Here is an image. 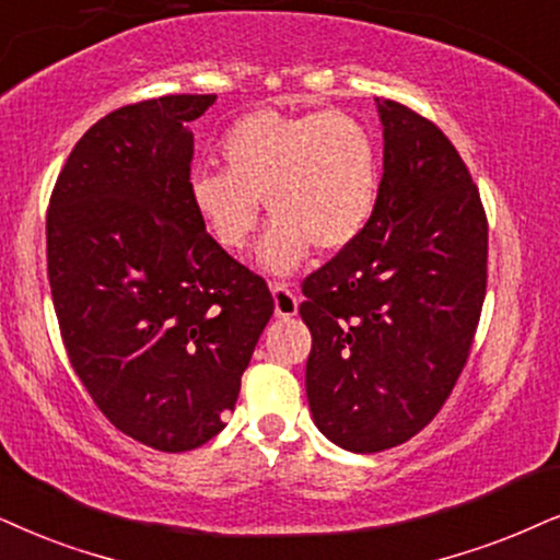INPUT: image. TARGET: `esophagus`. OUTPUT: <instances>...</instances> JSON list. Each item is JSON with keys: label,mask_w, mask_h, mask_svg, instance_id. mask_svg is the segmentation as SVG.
Here are the masks:
<instances>
[{"label": "esophagus", "mask_w": 560, "mask_h": 560, "mask_svg": "<svg viewBox=\"0 0 560 560\" xmlns=\"http://www.w3.org/2000/svg\"><path fill=\"white\" fill-rule=\"evenodd\" d=\"M271 294H273L276 317H281V320H289V317L296 315V310H300V300H296V294L292 292V289H289V284H279V281H273Z\"/></svg>", "instance_id": "esophagus-1"}]
</instances>
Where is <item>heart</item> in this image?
<instances>
[{
	"instance_id": "b5f03b06",
	"label": "heart",
	"mask_w": 560,
	"mask_h": 560,
	"mask_svg": "<svg viewBox=\"0 0 560 560\" xmlns=\"http://www.w3.org/2000/svg\"><path fill=\"white\" fill-rule=\"evenodd\" d=\"M219 158L224 170L190 173V207L219 247L237 253L264 198L273 224L258 260L271 273L294 271L313 245L332 253L357 243L380 207L377 137L351 113L250 110L222 133Z\"/></svg>"
}]
</instances>
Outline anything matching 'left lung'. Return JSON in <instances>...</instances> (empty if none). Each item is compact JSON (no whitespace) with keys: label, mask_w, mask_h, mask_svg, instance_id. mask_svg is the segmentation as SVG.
<instances>
[{"label":"left lung","mask_w":560,"mask_h":560,"mask_svg":"<svg viewBox=\"0 0 560 560\" xmlns=\"http://www.w3.org/2000/svg\"><path fill=\"white\" fill-rule=\"evenodd\" d=\"M385 173L364 235L304 279V385L315 427L349 452L419 434L468 362L486 296L488 222L452 141L380 101Z\"/></svg>","instance_id":"left-lung-1"}]
</instances>
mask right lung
I'll return each mask as SVG.
<instances>
[{"label":"right lung","mask_w":560,"mask_h":560,"mask_svg":"<svg viewBox=\"0 0 560 560\" xmlns=\"http://www.w3.org/2000/svg\"><path fill=\"white\" fill-rule=\"evenodd\" d=\"M217 95L108 113L77 141L46 217L63 346L105 419L160 452L224 429L273 296L188 198L194 133Z\"/></svg>","instance_id":"1"}]
</instances>
